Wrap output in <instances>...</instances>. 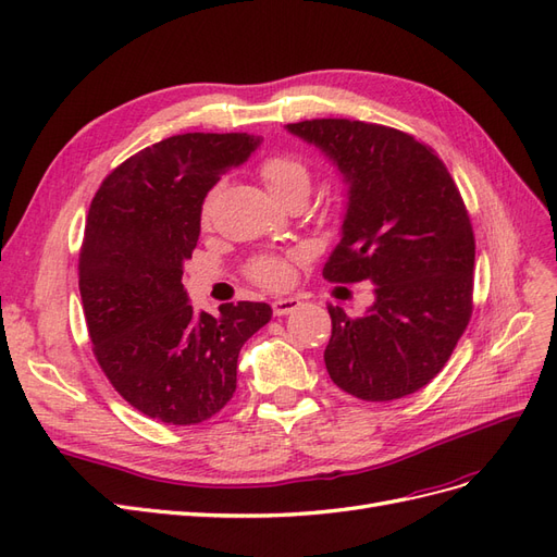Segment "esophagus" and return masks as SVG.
Wrapping results in <instances>:
<instances>
[{
    "mask_svg": "<svg viewBox=\"0 0 557 557\" xmlns=\"http://www.w3.org/2000/svg\"><path fill=\"white\" fill-rule=\"evenodd\" d=\"M299 307H301V301L297 297H278V299H274V305H272L274 315H288V313L297 311Z\"/></svg>",
    "mask_w": 557,
    "mask_h": 557,
    "instance_id": "esophagus-1",
    "label": "esophagus"
}]
</instances>
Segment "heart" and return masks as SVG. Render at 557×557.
<instances>
[{
	"label": "heart",
	"mask_w": 557,
	"mask_h": 557,
	"mask_svg": "<svg viewBox=\"0 0 557 557\" xmlns=\"http://www.w3.org/2000/svg\"><path fill=\"white\" fill-rule=\"evenodd\" d=\"M260 176L264 181V188L276 199H283L293 193L309 195L311 188V174L307 164L293 156L267 158L260 166ZM211 209L213 195H209L205 199V207H201V218L205 221L211 218ZM297 258H301V252H295V256H260L250 262L248 272L258 283L267 285V288H285L293 281V260Z\"/></svg>",
	"instance_id": "1"
}]
</instances>
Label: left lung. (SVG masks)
<instances>
[{
    "mask_svg": "<svg viewBox=\"0 0 557 557\" xmlns=\"http://www.w3.org/2000/svg\"><path fill=\"white\" fill-rule=\"evenodd\" d=\"M346 183L342 239L323 276L369 281L374 305L327 307L330 379L367 401L407 397L448 362L471 315L474 232L434 150L409 134L346 117L285 125Z\"/></svg>",
    "mask_w": 557,
    "mask_h": 557,
    "instance_id": "8db88e82",
    "label": "left lung"
}]
</instances>
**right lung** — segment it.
<instances>
[{
  "label": "right lung",
  "mask_w": 557,
  "mask_h": 557,
  "mask_svg": "<svg viewBox=\"0 0 557 557\" xmlns=\"http://www.w3.org/2000/svg\"><path fill=\"white\" fill-rule=\"evenodd\" d=\"M260 144L246 132L176 134L113 170L88 211L78 288L97 362L123 399L166 425L225 407L242 346L272 318L264 301L195 313L181 283L209 190Z\"/></svg>",
  "instance_id": "1"
}]
</instances>
